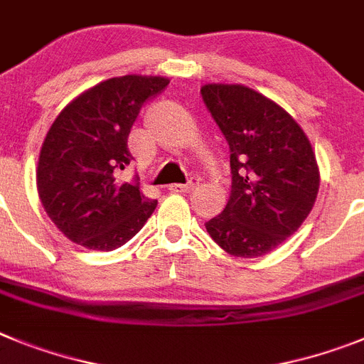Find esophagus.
Instances as JSON below:
<instances>
[{"instance_id": "1", "label": "esophagus", "mask_w": 364, "mask_h": 364, "mask_svg": "<svg viewBox=\"0 0 364 364\" xmlns=\"http://www.w3.org/2000/svg\"><path fill=\"white\" fill-rule=\"evenodd\" d=\"M198 183H200V179L192 178L188 183H176V185H170L168 191L170 192H191V191H194L196 186H198Z\"/></svg>"}]
</instances>
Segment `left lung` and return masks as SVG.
I'll return each mask as SVG.
<instances>
[{"mask_svg":"<svg viewBox=\"0 0 364 364\" xmlns=\"http://www.w3.org/2000/svg\"><path fill=\"white\" fill-rule=\"evenodd\" d=\"M201 95L230 148L232 191L205 223L232 257L257 258L295 235L321 185L308 135L280 104L242 84H205Z\"/></svg>","mask_w":364,"mask_h":364,"instance_id":"8db88e82","label":"left lung"}]
</instances>
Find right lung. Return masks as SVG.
Returning <instances> with one entry per match:
<instances>
[{
	"mask_svg": "<svg viewBox=\"0 0 364 364\" xmlns=\"http://www.w3.org/2000/svg\"><path fill=\"white\" fill-rule=\"evenodd\" d=\"M166 77L124 75L82 91L58 113L43 139L36 188L47 216L73 243L113 251L143 229L156 210L137 183L121 181L134 159L128 135L146 99Z\"/></svg>",
	"mask_w": 364,
	"mask_h": 364,
	"instance_id": "obj_1",
	"label": "right lung"
}]
</instances>
